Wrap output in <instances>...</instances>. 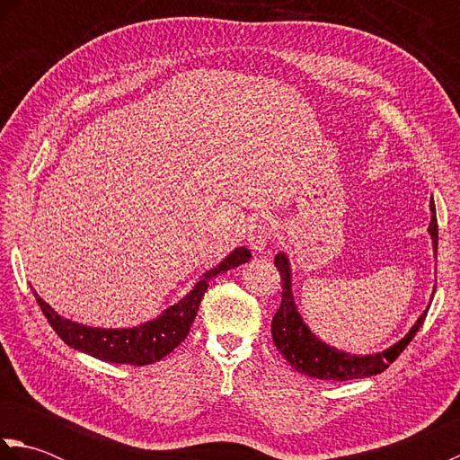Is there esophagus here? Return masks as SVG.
<instances>
[{"mask_svg":"<svg viewBox=\"0 0 460 460\" xmlns=\"http://www.w3.org/2000/svg\"><path fill=\"white\" fill-rule=\"evenodd\" d=\"M275 233V225L267 219H261L259 223L252 225V229L249 231V247L255 252H267L269 249V239Z\"/></svg>","mask_w":460,"mask_h":460,"instance_id":"34e87169","label":"esophagus"}]
</instances>
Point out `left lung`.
<instances>
[{
  "mask_svg": "<svg viewBox=\"0 0 460 460\" xmlns=\"http://www.w3.org/2000/svg\"><path fill=\"white\" fill-rule=\"evenodd\" d=\"M429 209H431V223H429L427 231L429 235H431L433 252L437 255L438 229H437V213H435L433 198H431V203H429ZM275 265L280 272V280H282V300H280V308L277 310V314L272 318V324H270L272 341H275L277 349L292 367L300 371V374H305L308 377H316V379L348 381V379H359V377L381 374V371L389 367V364H394L397 356L407 348L409 341L413 340L417 330L423 326L427 310L431 306V300H433V298L429 300L423 314L417 318V322L409 328L407 334L399 341H395L394 346L385 348L384 351H376V354H351V351L338 349L334 346L326 344L324 340H320L314 332L308 328L305 318L300 316L298 306L295 302V295H292L290 259L285 251H280L279 255H275ZM433 295H435V288H433Z\"/></svg>",
  "mask_w": 460,
  "mask_h": 460,
  "instance_id": "8db88e82",
  "label": "left lung"
}]
</instances>
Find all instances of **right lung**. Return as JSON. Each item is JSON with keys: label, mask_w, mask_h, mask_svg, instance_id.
<instances>
[{"label": "right lung", "mask_w": 460, "mask_h": 460, "mask_svg": "<svg viewBox=\"0 0 460 460\" xmlns=\"http://www.w3.org/2000/svg\"><path fill=\"white\" fill-rule=\"evenodd\" d=\"M249 259L251 251L247 247H235L219 265L205 270L188 295L181 296L175 305L160 312L155 318L132 328H94L79 324V322L58 314L33 288L31 290L47 322L66 346L96 359L111 361V364L148 366L168 356L188 338L193 320L198 316L199 302L209 287V280L221 275V272L245 265Z\"/></svg>", "instance_id": "add662e5"}]
</instances>
